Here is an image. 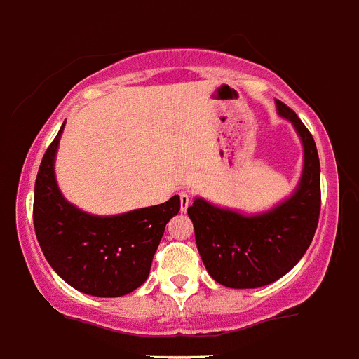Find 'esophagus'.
<instances>
[{
  "label": "esophagus",
  "instance_id": "esophagus-1",
  "mask_svg": "<svg viewBox=\"0 0 359 359\" xmlns=\"http://www.w3.org/2000/svg\"><path fill=\"white\" fill-rule=\"evenodd\" d=\"M190 207V194L189 192H180V208H182V212H187V208Z\"/></svg>",
  "mask_w": 359,
  "mask_h": 359
}]
</instances>
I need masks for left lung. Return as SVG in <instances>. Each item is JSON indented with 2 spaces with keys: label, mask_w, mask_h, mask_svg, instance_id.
Masks as SVG:
<instances>
[{
  "label": "left lung",
  "mask_w": 359,
  "mask_h": 359,
  "mask_svg": "<svg viewBox=\"0 0 359 359\" xmlns=\"http://www.w3.org/2000/svg\"><path fill=\"white\" fill-rule=\"evenodd\" d=\"M275 106L302 144V172L293 192L268 210L253 214L219 207L203 198H194L187 210L203 264L215 282L233 290L262 287L284 277L307 252L318 226L316 144L293 109L280 100H275Z\"/></svg>",
  "instance_id": "8db88e82"
}]
</instances>
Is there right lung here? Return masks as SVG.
<instances>
[{
  "label": "right lung",
  "mask_w": 359,
  "mask_h": 359,
  "mask_svg": "<svg viewBox=\"0 0 359 359\" xmlns=\"http://www.w3.org/2000/svg\"><path fill=\"white\" fill-rule=\"evenodd\" d=\"M65 123L43 161L34 190V228L48 264L66 284L91 297H123L149 277L165 224L180 198L115 215L84 212L57 185L55 158Z\"/></svg>",
  "instance_id": "add662e5"
}]
</instances>
